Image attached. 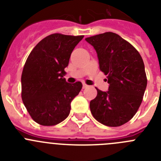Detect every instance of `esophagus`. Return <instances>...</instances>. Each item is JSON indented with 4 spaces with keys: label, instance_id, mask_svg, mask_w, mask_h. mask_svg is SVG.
<instances>
[{
    "label": "esophagus",
    "instance_id": "esophagus-1",
    "mask_svg": "<svg viewBox=\"0 0 161 161\" xmlns=\"http://www.w3.org/2000/svg\"><path fill=\"white\" fill-rule=\"evenodd\" d=\"M88 87H89V85H87L86 84H83V89H86Z\"/></svg>",
    "mask_w": 161,
    "mask_h": 161
}]
</instances>
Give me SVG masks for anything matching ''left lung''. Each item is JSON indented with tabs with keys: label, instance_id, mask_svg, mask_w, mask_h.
I'll use <instances>...</instances> for the list:
<instances>
[{
	"label": "left lung",
	"instance_id": "obj_1",
	"mask_svg": "<svg viewBox=\"0 0 161 161\" xmlns=\"http://www.w3.org/2000/svg\"><path fill=\"white\" fill-rule=\"evenodd\" d=\"M97 54L100 70L107 75L109 89H97L89 104L97 121L108 126H119L130 121L143 101L147 76L141 55L119 35L106 32L85 38Z\"/></svg>",
	"mask_w": 161,
	"mask_h": 161
}]
</instances>
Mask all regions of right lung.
<instances>
[{"label":"right lung","mask_w":161,"mask_h":161,"mask_svg":"<svg viewBox=\"0 0 161 161\" xmlns=\"http://www.w3.org/2000/svg\"><path fill=\"white\" fill-rule=\"evenodd\" d=\"M83 35L52 34L40 41L28 56L22 74V98L33 120L42 126L63 122L81 82L68 83L64 76L71 54Z\"/></svg>","instance_id":"add662e5"}]
</instances>
